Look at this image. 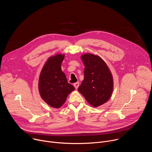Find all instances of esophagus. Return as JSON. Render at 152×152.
Instances as JSON below:
<instances>
[{"label": "esophagus", "instance_id": "1", "mask_svg": "<svg viewBox=\"0 0 152 152\" xmlns=\"http://www.w3.org/2000/svg\"><path fill=\"white\" fill-rule=\"evenodd\" d=\"M73 85H74L75 88L76 89H77L78 87H79V82H77L73 84Z\"/></svg>", "mask_w": 152, "mask_h": 152}]
</instances>
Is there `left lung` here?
<instances>
[{
	"mask_svg": "<svg viewBox=\"0 0 152 152\" xmlns=\"http://www.w3.org/2000/svg\"><path fill=\"white\" fill-rule=\"evenodd\" d=\"M84 66V79L78 91L93 107L106 103L113 91V78L106 62L99 56L86 53L80 57Z\"/></svg>",
	"mask_w": 152,
	"mask_h": 152,
	"instance_id": "1",
	"label": "left lung"
}]
</instances>
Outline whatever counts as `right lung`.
<instances>
[{
    "label": "right lung",
    "instance_id": "right-lung-1",
    "mask_svg": "<svg viewBox=\"0 0 152 152\" xmlns=\"http://www.w3.org/2000/svg\"><path fill=\"white\" fill-rule=\"evenodd\" d=\"M64 58V55L61 54L50 57L43 66L39 78L38 90L41 98L55 108L60 107L75 90L61 70Z\"/></svg>",
    "mask_w": 152,
    "mask_h": 152
}]
</instances>
